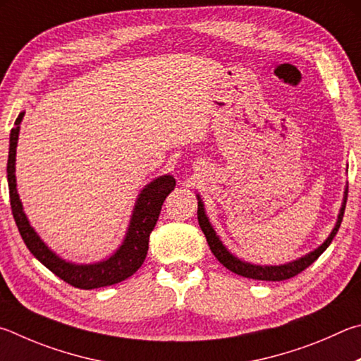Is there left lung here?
<instances>
[{
  "instance_id": "obj_1",
  "label": "left lung",
  "mask_w": 361,
  "mask_h": 361,
  "mask_svg": "<svg viewBox=\"0 0 361 361\" xmlns=\"http://www.w3.org/2000/svg\"><path fill=\"white\" fill-rule=\"evenodd\" d=\"M197 198H198V224L201 226V230H203L204 236H206V241H207V244H209L212 254L216 255L217 260L222 263L226 269L233 271L235 274L247 277V279L273 281V282L277 281V282H279V281L290 279V277H295L296 274H300L301 271H305L307 267H311V264L315 260H317V258L322 254H324L328 245L331 244L333 238L336 236V233H338L339 226H341V222H343V217H344L345 201H347V188L344 192V201H343V207H341V211H339L338 222H336V225H334V228L330 233V236L325 239V243L319 245V247L315 250L309 252L307 255L298 258V260H293V262L286 263V264H279V267H262V264H252V263L239 260L238 257H235L231 254V252L226 250V247L222 244V241H220L219 236L216 235V231H214L212 225L209 224V219H207V216H206L204 204H203V201H201L200 195H197Z\"/></svg>"
}]
</instances>
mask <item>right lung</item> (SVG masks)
<instances>
[{
  "label": "right lung",
  "mask_w": 361,
  "mask_h": 361,
  "mask_svg": "<svg viewBox=\"0 0 361 361\" xmlns=\"http://www.w3.org/2000/svg\"><path fill=\"white\" fill-rule=\"evenodd\" d=\"M25 112L18 114L16 118L14 128L11 130L9 137V158H8V184L11 197L12 216L20 231L23 243L27 244L28 250L39 260L44 267L49 268L61 281L68 282L75 288H99L118 283L128 279L141 268L149 250V236L155 228L158 216H160L163 201L174 190L176 179L173 176L164 174L157 177L145 185L136 200L135 209H133L128 230L125 239L116 254L106 258L103 262L90 264H75L60 258L55 252L50 250L42 239L37 236L33 226L30 225L27 216L23 212L22 201L17 193L16 182V149L18 141V131Z\"/></svg>",
  "instance_id": "right-lung-1"
}]
</instances>
